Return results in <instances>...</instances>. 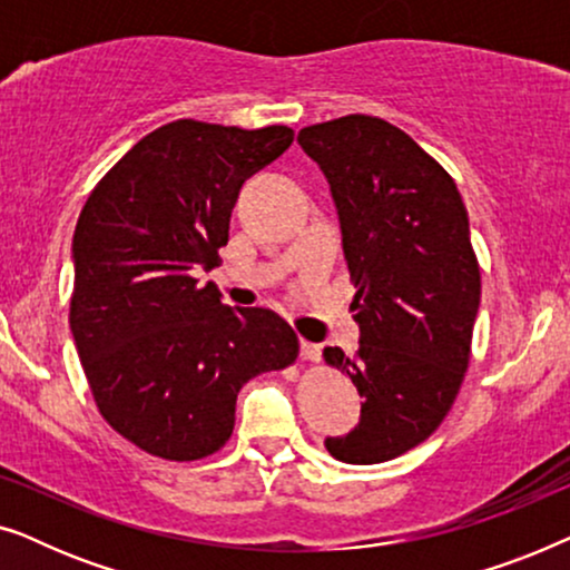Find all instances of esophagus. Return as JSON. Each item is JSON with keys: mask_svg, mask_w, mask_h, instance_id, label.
<instances>
[{"mask_svg": "<svg viewBox=\"0 0 570 570\" xmlns=\"http://www.w3.org/2000/svg\"><path fill=\"white\" fill-rule=\"evenodd\" d=\"M301 355H303V361L318 363V357H322V345H316V342H308V340H301Z\"/></svg>", "mask_w": 570, "mask_h": 570, "instance_id": "1", "label": "esophagus"}]
</instances>
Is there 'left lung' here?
<instances>
[{
  "mask_svg": "<svg viewBox=\"0 0 570 570\" xmlns=\"http://www.w3.org/2000/svg\"><path fill=\"white\" fill-rule=\"evenodd\" d=\"M330 181L342 252L355 279L361 347H324L363 396L361 423L326 439L334 459L379 464L425 441L470 365L480 267L454 178L410 135L350 114L298 131Z\"/></svg>",
  "mask_w": 570,
  "mask_h": 570,
  "instance_id": "obj_1",
  "label": "left lung"
}]
</instances>
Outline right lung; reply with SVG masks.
<instances>
[{"mask_svg":"<svg viewBox=\"0 0 570 570\" xmlns=\"http://www.w3.org/2000/svg\"><path fill=\"white\" fill-rule=\"evenodd\" d=\"M293 129L178 119L139 139L85 202L72 238L69 326L106 423L147 454L194 462L236 425L248 379L298 357L269 308L223 306L213 269L248 176Z\"/></svg>","mask_w":570,"mask_h":570,"instance_id":"1","label":"right lung"}]
</instances>
